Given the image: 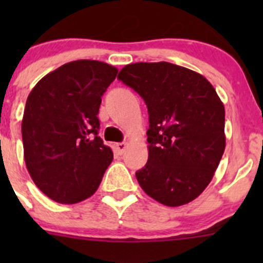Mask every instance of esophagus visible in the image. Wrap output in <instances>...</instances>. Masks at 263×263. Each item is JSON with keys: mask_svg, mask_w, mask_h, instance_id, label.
Here are the masks:
<instances>
[{"mask_svg": "<svg viewBox=\"0 0 263 263\" xmlns=\"http://www.w3.org/2000/svg\"><path fill=\"white\" fill-rule=\"evenodd\" d=\"M126 147H127L126 142H118V144H116L117 151H118V154H121V155L124 153V150H126Z\"/></svg>", "mask_w": 263, "mask_h": 263, "instance_id": "1", "label": "esophagus"}]
</instances>
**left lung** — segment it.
I'll use <instances>...</instances> for the list:
<instances>
[{"instance_id": "8db88e82", "label": "left lung", "mask_w": 263, "mask_h": 263, "mask_svg": "<svg viewBox=\"0 0 263 263\" xmlns=\"http://www.w3.org/2000/svg\"><path fill=\"white\" fill-rule=\"evenodd\" d=\"M147 107L148 159L136 172L145 193L181 206L203 192L225 150V109L202 75L169 62H137L119 71Z\"/></svg>"}]
</instances>
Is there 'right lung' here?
I'll return each mask as SVG.
<instances>
[{"label":"right lung","instance_id":"add662e5","mask_svg":"<svg viewBox=\"0 0 263 263\" xmlns=\"http://www.w3.org/2000/svg\"><path fill=\"white\" fill-rule=\"evenodd\" d=\"M116 67L79 60L44 76L29 94L21 135L26 169L53 201L78 203L92 196L113 160L98 136L102 97Z\"/></svg>","mask_w":263,"mask_h":263}]
</instances>
